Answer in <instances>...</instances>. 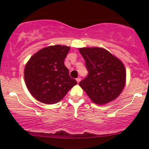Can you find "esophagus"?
Wrapping results in <instances>:
<instances>
[{
  "label": "esophagus",
  "instance_id": "esophagus-1",
  "mask_svg": "<svg viewBox=\"0 0 149 149\" xmlns=\"http://www.w3.org/2000/svg\"><path fill=\"white\" fill-rule=\"evenodd\" d=\"M76 81H77L78 83H79V82L81 81V78H80V77L77 78V79H76Z\"/></svg>",
  "mask_w": 149,
  "mask_h": 149
}]
</instances>
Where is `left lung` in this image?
Masks as SVG:
<instances>
[{
    "label": "left lung",
    "instance_id": "1",
    "mask_svg": "<svg viewBox=\"0 0 149 149\" xmlns=\"http://www.w3.org/2000/svg\"><path fill=\"white\" fill-rule=\"evenodd\" d=\"M88 75L79 83L91 101L104 104L121 94L125 84V68L118 58L101 47L79 48Z\"/></svg>",
    "mask_w": 149,
    "mask_h": 149
}]
</instances>
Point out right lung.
I'll list each match as a JSON object with an SVG mask.
<instances>
[{
    "mask_svg": "<svg viewBox=\"0 0 149 149\" xmlns=\"http://www.w3.org/2000/svg\"><path fill=\"white\" fill-rule=\"evenodd\" d=\"M68 46H49L31 57L24 68V80L31 95L45 104L61 101L68 91L77 84L69 76L64 60L68 53Z\"/></svg>",
    "mask_w": 149,
    "mask_h": 149,
    "instance_id": "right-lung-1",
    "label": "right lung"
}]
</instances>
